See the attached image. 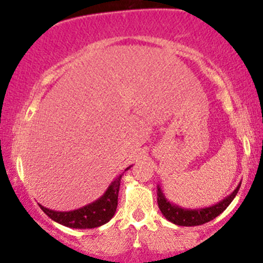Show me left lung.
Instances as JSON below:
<instances>
[{
    "label": "left lung",
    "mask_w": 263,
    "mask_h": 263,
    "mask_svg": "<svg viewBox=\"0 0 263 263\" xmlns=\"http://www.w3.org/2000/svg\"><path fill=\"white\" fill-rule=\"evenodd\" d=\"M239 187L240 184L228 197L217 202L216 205L210 206V208L183 209L181 206L169 202L165 196H164V193L161 192V188L158 185V205L161 214L166 217V220H169L173 224L179 225V227H196V225H202L205 222L211 221L215 217L219 216L234 200L235 195L239 191Z\"/></svg>",
    "instance_id": "8db88e82"
}]
</instances>
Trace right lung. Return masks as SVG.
Instances as JSON below:
<instances>
[{"label": "right lung", "instance_id": "add662e5", "mask_svg": "<svg viewBox=\"0 0 263 263\" xmlns=\"http://www.w3.org/2000/svg\"><path fill=\"white\" fill-rule=\"evenodd\" d=\"M131 166L126 169H128ZM122 174L110 183L108 190L105 191L104 195L98 198L94 202L84 206V208L78 209L73 211H54L41 206L44 214H47L52 220L65 225V227L73 228V229H92L100 225H104L105 222L109 221L115 215L118 205V192L119 184H121Z\"/></svg>", "mask_w": 263, "mask_h": 263}]
</instances>
